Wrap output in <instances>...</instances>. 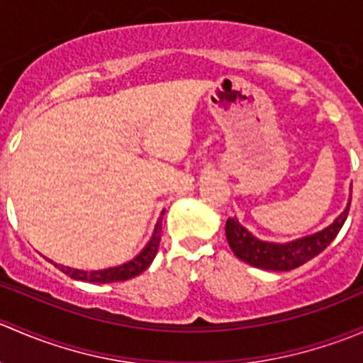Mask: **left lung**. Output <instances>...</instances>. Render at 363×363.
Masks as SVG:
<instances>
[{
  "label": "left lung",
  "instance_id": "left-lung-1",
  "mask_svg": "<svg viewBox=\"0 0 363 363\" xmlns=\"http://www.w3.org/2000/svg\"><path fill=\"white\" fill-rule=\"evenodd\" d=\"M347 214H350V203L330 226L314 233V235L303 237V239L288 244H272L258 240L235 218H230L226 221V239H228L230 247L235 252L237 258L252 267L265 270H281V272L294 270L327 250V246H330L332 240L337 237L340 228H342Z\"/></svg>",
  "mask_w": 363,
  "mask_h": 363
}]
</instances>
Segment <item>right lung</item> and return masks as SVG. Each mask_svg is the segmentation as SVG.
Instances as JSON below:
<instances>
[{
  "label": "right lung",
  "instance_id": "right-lung-1",
  "mask_svg": "<svg viewBox=\"0 0 363 363\" xmlns=\"http://www.w3.org/2000/svg\"><path fill=\"white\" fill-rule=\"evenodd\" d=\"M160 240H161V218L160 221L156 223L155 233H152L151 240H149V244L145 246V250L142 251L137 258L131 259L130 263H124V265L121 267H113V269L93 270V272H84V270L69 269V267L56 265V263H54V265L60 267L61 272L67 274V276L72 277V279L87 281V283H117V281H128L131 279V277L142 274L149 265H151L156 252H158Z\"/></svg>",
  "mask_w": 363,
  "mask_h": 363
}]
</instances>
